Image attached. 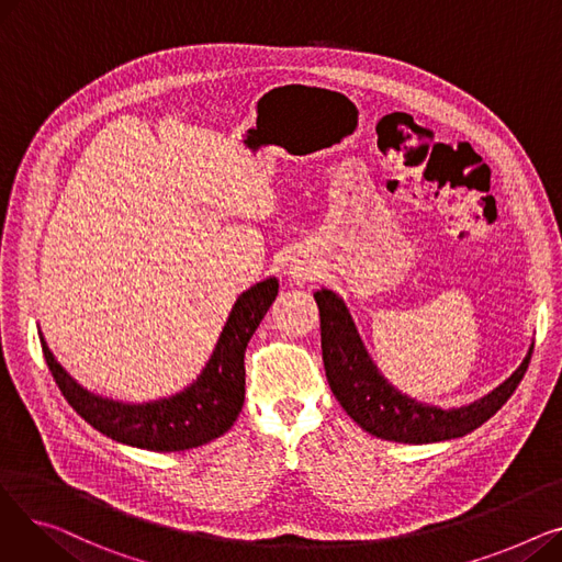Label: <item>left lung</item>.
Wrapping results in <instances>:
<instances>
[{"label":"left lung","instance_id":"8db88e82","mask_svg":"<svg viewBox=\"0 0 562 562\" xmlns=\"http://www.w3.org/2000/svg\"><path fill=\"white\" fill-rule=\"evenodd\" d=\"M314 299L321 314V350L328 385L346 415L380 439L428 445V441L453 439L476 430L513 396L533 356L530 348L521 367L504 385L476 403L458 409L422 405L398 394L375 371L346 305L333 291L321 289Z\"/></svg>","mask_w":562,"mask_h":562}]
</instances>
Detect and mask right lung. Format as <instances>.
Instances as JSON below:
<instances>
[{
  "mask_svg": "<svg viewBox=\"0 0 562 562\" xmlns=\"http://www.w3.org/2000/svg\"><path fill=\"white\" fill-rule=\"evenodd\" d=\"M278 286V280L269 278L241 293L204 373L187 392L172 398L147 405L106 401L77 385L41 339L43 356L66 401L95 430L147 451L195 449L227 432L239 417L246 401V348L273 305Z\"/></svg>",
  "mask_w": 562,
  "mask_h": 562,
  "instance_id": "1",
  "label": "right lung"
}]
</instances>
